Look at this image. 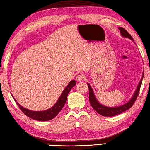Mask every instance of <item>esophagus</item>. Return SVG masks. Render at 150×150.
Returning a JSON list of instances; mask_svg holds the SVG:
<instances>
[{"instance_id":"34e87169","label":"esophagus","mask_w":150,"mask_h":150,"mask_svg":"<svg viewBox=\"0 0 150 150\" xmlns=\"http://www.w3.org/2000/svg\"><path fill=\"white\" fill-rule=\"evenodd\" d=\"M84 78H85V76L83 75V74H82V73L78 74V75L76 76V80H77L78 81H82L83 80H84Z\"/></svg>"}]
</instances>
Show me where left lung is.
I'll list each match as a JSON object with an SVG mask.
<instances>
[{
  "label": "left lung",
  "instance_id": "obj_1",
  "mask_svg": "<svg viewBox=\"0 0 150 150\" xmlns=\"http://www.w3.org/2000/svg\"><path fill=\"white\" fill-rule=\"evenodd\" d=\"M118 29H119V30H120L121 36H123V37L131 39V40H133L131 35H130V34L125 29H123V27H119ZM143 77H144V74H142V78H141L139 84L138 85V87L136 89V91H135L133 96H132V97L129 100V101H128L127 103H125V104H123V105L117 106V107H108L100 104L97 100V98H96L91 86H90L89 84H88L89 91V103L91 104L93 108L94 109L96 112H98V114L103 115V116L112 117V116H114V115L120 114L123 112L127 110L130 108H131L132 105L134 104V102L136 101L138 93H139V91H140L141 84H142Z\"/></svg>",
  "mask_w": 150,
  "mask_h": 150
}]
</instances>
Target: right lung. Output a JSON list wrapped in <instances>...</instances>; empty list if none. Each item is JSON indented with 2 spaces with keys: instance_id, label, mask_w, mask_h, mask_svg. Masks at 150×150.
<instances>
[{
  "instance_id": "right-lung-1",
  "label": "right lung",
  "mask_w": 150,
  "mask_h": 150,
  "mask_svg": "<svg viewBox=\"0 0 150 150\" xmlns=\"http://www.w3.org/2000/svg\"><path fill=\"white\" fill-rule=\"evenodd\" d=\"M76 84V81L75 80H72L68 84V86L64 88L63 91L62 92L60 97L59 98L58 100L57 101L54 105L52 108H50L48 110H44V111H32V110L26 109L25 108L21 106L20 104H19L18 103H17L15 98L13 99L16 102V104H18L19 108L22 111L23 113H24L25 115H26L27 117H30L31 119L41 121H46L52 120L57 115L59 112H60L62 108H63L64 104L66 103L67 96L69 95L70 90L73 87L75 86Z\"/></svg>"
}]
</instances>
